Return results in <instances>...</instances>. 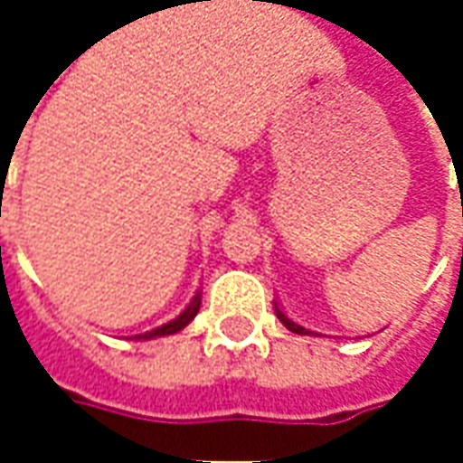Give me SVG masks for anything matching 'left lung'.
I'll use <instances>...</instances> for the list:
<instances>
[{"label": "left lung", "mask_w": 463, "mask_h": 463, "mask_svg": "<svg viewBox=\"0 0 463 463\" xmlns=\"http://www.w3.org/2000/svg\"><path fill=\"white\" fill-rule=\"evenodd\" d=\"M276 317H278V319H280V322H283V327L291 329V332H296V335H311V332L307 327H301V325H296V322H291V319H288V317H286L283 311L278 309V307H276ZM314 335H317V332H314Z\"/></svg>", "instance_id": "8db88e82"}]
</instances>
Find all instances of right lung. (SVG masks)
Returning a JSON list of instances; mask_svg holds the SVG:
<instances>
[{
  "label": "right lung",
  "instance_id": "add662e5",
  "mask_svg": "<svg viewBox=\"0 0 463 463\" xmlns=\"http://www.w3.org/2000/svg\"><path fill=\"white\" fill-rule=\"evenodd\" d=\"M201 309V294L193 296V301H190V307H187L177 319H172L167 325H162V327L152 329V332H141V335H134L136 340H154V337H165V335H175V332H180V329H185L193 319H195V314Z\"/></svg>",
  "mask_w": 463,
  "mask_h": 463
}]
</instances>
